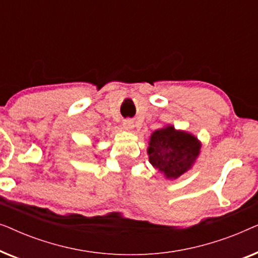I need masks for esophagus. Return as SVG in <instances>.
<instances>
[{"label":"esophagus","mask_w":258,"mask_h":258,"mask_svg":"<svg viewBox=\"0 0 258 258\" xmlns=\"http://www.w3.org/2000/svg\"><path fill=\"white\" fill-rule=\"evenodd\" d=\"M123 128H124L125 130H128V132L133 130L134 129V121H133V119H124V121H123Z\"/></svg>","instance_id":"34e87169"}]
</instances>
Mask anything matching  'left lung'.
<instances>
[{"label":"left lung","mask_w":258,"mask_h":258,"mask_svg":"<svg viewBox=\"0 0 258 258\" xmlns=\"http://www.w3.org/2000/svg\"><path fill=\"white\" fill-rule=\"evenodd\" d=\"M202 143L191 133L168 124L150 135L148 157L164 178L176 179L196 163Z\"/></svg>","instance_id":"1"}]
</instances>
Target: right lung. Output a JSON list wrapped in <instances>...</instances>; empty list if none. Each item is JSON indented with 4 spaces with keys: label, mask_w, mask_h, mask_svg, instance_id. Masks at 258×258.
I'll use <instances>...</instances> for the list:
<instances>
[{
    "label": "right lung",
    "mask_w": 258,
    "mask_h": 258,
    "mask_svg": "<svg viewBox=\"0 0 258 258\" xmlns=\"http://www.w3.org/2000/svg\"><path fill=\"white\" fill-rule=\"evenodd\" d=\"M96 143H97V142H96V141H94V142H93V146L95 147V144H96Z\"/></svg>",
    "instance_id": "1"
}]
</instances>
